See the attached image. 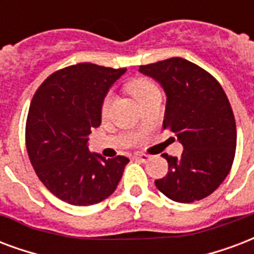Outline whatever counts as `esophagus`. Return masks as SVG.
Listing matches in <instances>:
<instances>
[{
	"mask_svg": "<svg viewBox=\"0 0 254 254\" xmlns=\"http://www.w3.org/2000/svg\"><path fill=\"white\" fill-rule=\"evenodd\" d=\"M134 158L136 159V161L142 162V163H147V162L150 161V155H147V154H140V152L135 154Z\"/></svg>",
	"mask_w": 254,
	"mask_h": 254,
	"instance_id": "obj_1",
	"label": "esophagus"
}]
</instances>
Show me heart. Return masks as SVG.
Returning <instances> with one entry per match:
<instances>
[{
	"label": "heart",
	"instance_id": "b5f03b06",
	"mask_svg": "<svg viewBox=\"0 0 254 254\" xmlns=\"http://www.w3.org/2000/svg\"><path fill=\"white\" fill-rule=\"evenodd\" d=\"M127 91H128L132 96H134L139 103L142 102L143 99H146L150 93L158 91L155 84L152 83L151 80L144 79V77H139V79L131 80L127 84ZM112 104V95H107L102 104V114L103 116L107 115V112L110 111V107Z\"/></svg>",
	"mask_w": 254,
	"mask_h": 254
}]
</instances>
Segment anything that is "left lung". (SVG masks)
<instances>
[{"instance_id": "1", "label": "left lung", "mask_w": 254, "mask_h": 254, "mask_svg": "<svg viewBox=\"0 0 254 254\" xmlns=\"http://www.w3.org/2000/svg\"><path fill=\"white\" fill-rule=\"evenodd\" d=\"M139 72L159 83L166 93L163 128L184 146L182 155L163 154L169 171L155 186L166 197L191 203L210 195L233 165L237 131L226 93L206 70L171 57L139 66Z\"/></svg>"}]
</instances>
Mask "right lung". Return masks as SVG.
Returning <instances> with one entry per match:
<instances>
[{
  "mask_svg": "<svg viewBox=\"0 0 254 254\" xmlns=\"http://www.w3.org/2000/svg\"><path fill=\"white\" fill-rule=\"evenodd\" d=\"M126 68L80 63L52 73L36 91L26 119L30 163L59 199L89 206L118 188L128 158L88 150V135L102 123V104Z\"/></svg>",
  "mask_w": 254,
  "mask_h": 254,
  "instance_id": "obj_1",
  "label": "right lung"
}]
</instances>
